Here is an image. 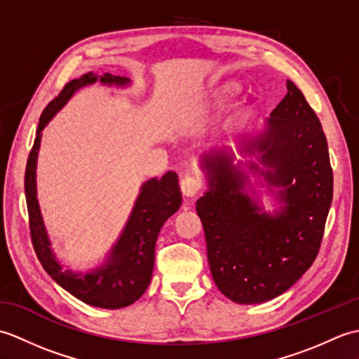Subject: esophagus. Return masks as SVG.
Instances as JSON below:
<instances>
[{
	"label": "esophagus",
	"mask_w": 359,
	"mask_h": 359,
	"mask_svg": "<svg viewBox=\"0 0 359 359\" xmlns=\"http://www.w3.org/2000/svg\"><path fill=\"white\" fill-rule=\"evenodd\" d=\"M201 188H202V182L197 177H193V175H187V177L182 179L180 182L182 193H184V196L187 197L197 196L201 191Z\"/></svg>",
	"instance_id": "esophagus-1"
}]
</instances>
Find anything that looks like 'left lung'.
<instances>
[{
  "instance_id": "left-lung-1",
  "label": "left lung",
  "mask_w": 359,
  "mask_h": 359,
  "mask_svg": "<svg viewBox=\"0 0 359 359\" xmlns=\"http://www.w3.org/2000/svg\"><path fill=\"white\" fill-rule=\"evenodd\" d=\"M253 154L248 170L278 188L284 203L262 211L243 191L247 174L228 147L202 156L208 191L196 203L210 270L217 288L238 304H259L282 294L315 262L333 197V171L321 121L306 97L287 80V95L262 133L242 142Z\"/></svg>"
}]
</instances>
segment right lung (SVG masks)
<instances>
[{"label": "right lung", "mask_w": 359, "mask_h": 359, "mask_svg": "<svg viewBox=\"0 0 359 359\" xmlns=\"http://www.w3.org/2000/svg\"><path fill=\"white\" fill-rule=\"evenodd\" d=\"M95 81L120 88L129 85V79L109 72L103 75L88 72L67 83L58 97L46 106L40 117L34 147L26 165L25 193L30 238L43 269L60 287L77 299L94 307L116 310L131 306L147 292L154 269L157 236L166 220L180 208L182 194L177 174L174 171H168L162 179L154 177L144 182L131 216L104 264L88 273L63 270L50 248V241L36 199V157L44 126L80 88L93 85Z\"/></svg>", "instance_id": "1"}]
</instances>
